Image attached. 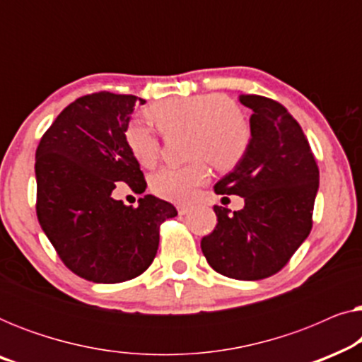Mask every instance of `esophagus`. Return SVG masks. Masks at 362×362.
I'll use <instances>...</instances> for the list:
<instances>
[{
  "label": "esophagus",
  "mask_w": 362,
  "mask_h": 362,
  "mask_svg": "<svg viewBox=\"0 0 362 362\" xmlns=\"http://www.w3.org/2000/svg\"><path fill=\"white\" fill-rule=\"evenodd\" d=\"M189 211H191L189 206H177V212H180V216H185Z\"/></svg>",
  "instance_id": "1"
}]
</instances>
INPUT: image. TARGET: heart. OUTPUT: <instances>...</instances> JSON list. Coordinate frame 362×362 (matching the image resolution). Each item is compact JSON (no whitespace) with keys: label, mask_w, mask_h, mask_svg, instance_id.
I'll return each mask as SVG.
<instances>
[{"label":"heart","mask_w":362,"mask_h":362,"mask_svg":"<svg viewBox=\"0 0 362 362\" xmlns=\"http://www.w3.org/2000/svg\"><path fill=\"white\" fill-rule=\"evenodd\" d=\"M146 113L165 135L189 133V155L201 156L187 165L161 168L151 177L153 192L163 199L189 202L197 187L209 180L206 159L216 170L230 171L244 160L250 146L249 122L224 93L165 98ZM125 143L141 166L151 168L160 158V135L145 122L128 123Z\"/></svg>","instance_id":"heart-1"}]
</instances>
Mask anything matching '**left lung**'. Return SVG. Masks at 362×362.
<instances>
[{"instance_id": "obj_1", "label": "left lung", "mask_w": 362, "mask_h": 362, "mask_svg": "<svg viewBox=\"0 0 362 362\" xmlns=\"http://www.w3.org/2000/svg\"><path fill=\"white\" fill-rule=\"evenodd\" d=\"M252 110L250 146L234 171L214 186L217 194L244 197V209L229 214L214 206L217 226L201 249L217 274L262 280L288 264L313 226L320 170L298 122L281 103L240 95Z\"/></svg>"}]
</instances>
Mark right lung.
<instances>
[{"label": "right lung", "instance_id": "right-lung-1", "mask_svg": "<svg viewBox=\"0 0 362 362\" xmlns=\"http://www.w3.org/2000/svg\"><path fill=\"white\" fill-rule=\"evenodd\" d=\"M135 95L97 92L59 113L36 150V214L64 265L95 284L141 275L155 259L160 226L177 216L146 194L136 207L112 197L117 182L145 192L146 181L125 143Z\"/></svg>", "mask_w": 362, "mask_h": 362}]
</instances>
